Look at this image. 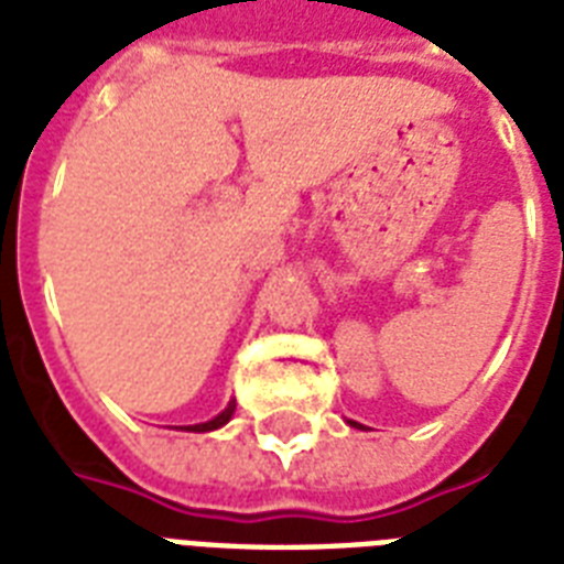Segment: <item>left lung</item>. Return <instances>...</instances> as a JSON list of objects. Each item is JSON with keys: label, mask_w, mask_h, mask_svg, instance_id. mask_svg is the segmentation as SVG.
Returning <instances> with one entry per match:
<instances>
[{"label": "left lung", "mask_w": 564, "mask_h": 564, "mask_svg": "<svg viewBox=\"0 0 564 564\" xmlns=\"http://www.w3.org/2000/svg\"><path fill=\"white\" fill-rule=\"evenodd\" d=\"M351 424H354V427H360V424H357V421H351Z\"/></svg>", "instance_id": "left-lung-1"}]
</instances>
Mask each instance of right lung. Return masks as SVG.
Returning <instances> with one entry per match:
<instances>
[{"mask_svg":"<svg viewBox=\"0 0 564 564\" xmlns=\"http://www.w3.org/2000/svg\"><path fill=\"white\" fill-rule=\"evenodd\" d=\"M234 410H237V401H228V406L216 415V419L204 421V424H189V427H181V430H189V433H210V430H219L225 427L230 419H234Z\"/></svg>","mask_w":564,"mask_h":564,"instance_id":"1","label":"right lung"}]
</instances>
